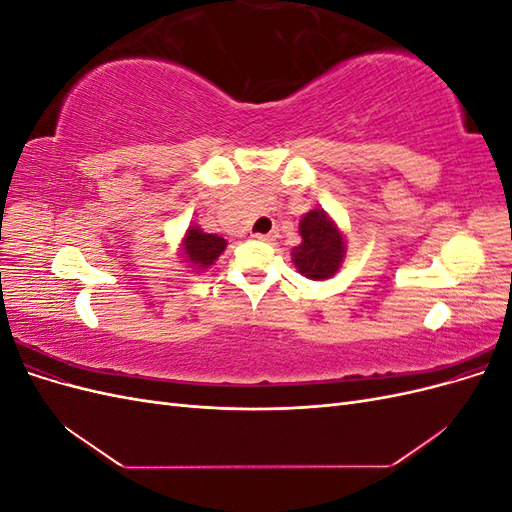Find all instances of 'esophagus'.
Segmentation results:
<instances>
[{
	"label": "esophagus",
	"instance_id": "1",
	"mask_svg": "<svg viewBox=\"0 0 512 512\" xmlns=\"http://www.w3.org/2000/svg\"><path fill=\"white\" fill-rule=\"evenodd\" d=\"M277 235L275 232H267V235H260V232H254L252 235V239H256V241H273Z\"/></svg>",
	"mask_w": 512,
	"mask_h": 512
}]
</instances>
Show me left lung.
I'll list each match as a JSON object with an SVG mask.
<instances>
[{"mask_svg":"<svg viewBox=\"0 0 512 512\" xmlns=\"http://www.w3.org/2000/svg\"><path fill=\"white\" fill-rule=\"evenodd\" d=\"M301 245L292 250V262L307 280H329L342 267L346 239L322 209L305 213L299 224Z\"/></svg>","mask_w":512,"mask_h":512,"instance_id":"obj_1","label":"left lung"}]
</instances>
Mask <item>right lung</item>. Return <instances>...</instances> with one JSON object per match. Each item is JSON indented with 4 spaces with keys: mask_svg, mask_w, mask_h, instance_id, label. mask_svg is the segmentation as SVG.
<instances>
[{
    "mask_svg": "<svg viewBox=\"0 0 512 512\" xmlns=\"http://www.w3.org/2000/svg\"><path fill=\"white\" fill-rule=\"evenodd\" d=\"M224 250H226V239L211 235V232H205L196 224L190 226L188 232H185L183 245H181L185 262H190V267L196 271L209 269Z\"/></svg>",
    "mask_w": 512,
    "mask_h": 512,
    "instance_id": "obj_1",
    "label": "right lung"
}]
</instances>
